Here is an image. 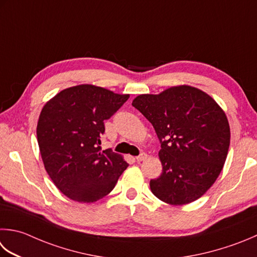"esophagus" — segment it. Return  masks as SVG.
<instances>
[{
    "mask_svg": "<svg viewBox=\"0 0 257 257\" xmlns=\"http://www.w3.org/2000/svg\"><path fill=\"white\" fill-rule=\"evenodd\" d=\"M147 157H148L147 154L142 153V154H140L139 156H137V157H136V160H137L138 163H140V162H144V160L147 159Z\"/></svg>",
    "mask_w": 257,
    "mask_h": 257,
    "instance_id": "34e87169",
    "label": "esophagus"
}]
</instances>
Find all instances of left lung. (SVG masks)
Segmentation results:
<instances>
[{
  "label": "left lung",
  "mask_w": 257,
  "mask_h": 257,
  "mask_svg": "<svg viewBox=\"0 0 257 257\" xmlns=\"http://www.w3.org/2000/svg\"><path fill=\"white\" fill-rule=\"evenodd\" d=\"M133 105L152 122L162 144L163 173L150 180L153 194L174 206L202 197L227 157L230 130L224 110L209 94L186 84L140 94Z\"/></svg>",
  "instance_id": "1"
}]
</instances>
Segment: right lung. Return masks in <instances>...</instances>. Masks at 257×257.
Masks as SVG:
<instances>
[{
  "instance_id": "1",
  "label": "right lung",
  "mask_w": 257,
  "mask_h": 257,
  "mask_svg": "<svg viewBox=\"0 0 257 257\" xmlns=\"http://www.w3.org/2000/svg\"><path fill=\"white\" fill-rule=\"evenodd\" d=\"M93 84H79L44 104L37 125L44 168L58 189L79 203H94L114 188L128 167L121 155L101 150L104 120L127 101Z\"/></svg>"
}]
</instances>
